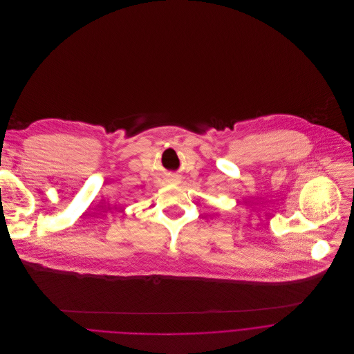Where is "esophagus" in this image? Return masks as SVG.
<instances>
[{
  "instance_id": "obj_1",
  "label": "esophagus",
  "mask_w": 354,
  "mask_h": 354,
  "mask_svg": "<svg viewBox=\"0 0 354 354\" xmlns=\"http://www.w3.org/2000/svg\"><path fill=\"white\" fill-rule=\"evenodd\" d=\"M170 181H171L173 184H178V183L181 181V178H180V176H173V177L170 178Z\"/></svg>"
}]
</instances>
